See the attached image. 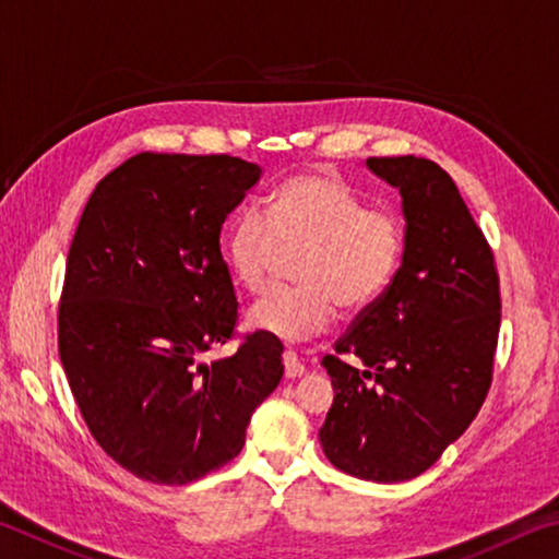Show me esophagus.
I'll list each match as a JSON object with an SVG mask.
<instances>
[{"mask_svg":"<svg viewBox=\"0 0 559 559\" xmlns=\"http://www.w3.org/2000/svg\"><path fill=\"white\" fill-rule=\"evenodd\" d=\"M283 367H286L288 380H298V377L306 374V365L300 362L298 355L293 353V349H286V353H283Z\"/></svg>","mask_w":559,"mask_h":559,"instance_id":"34e87169","label":"esophagus"}]
</instances>
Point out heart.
Here are the masks:
<instances>
[{
  "mask_svg": "<svg viewBox=\"0 0 559 559\" xmlns=\"http://www.w3.org/2000/svg\"><path fill=\"white\" fill-rule=\"evenodd\" d=\"M298 251V286L271 293L249 313L251 328L288 343L323 335L337 306L359 313L382 296L400 269L402 226L340 175L310 169L273 189L266 216L236 214L224 239L226 263L249 293L266 290L283 253Z\"/></svg>",
  "mask_w": 559,
  "mask_h": 559,
  "instance_id": "b5f03b06",
  "label": "heart"
}]
</instances>
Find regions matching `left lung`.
Returning <instances> with one entry per match:
<instances>
[{"label":"left lung","instance_id":"obj_1","mask_svg":"<svg viewBox=\"0 0 559 559\" xmlns=\"http://www.w3.org/2000/svg\"><path fill=\"white\" fill-rule=\"evenodd\" d=\"M400 189L404 257L394 278L323 357L335 400L320 443L349 476L400 484L439 461L484 406L500 330V281L484 231L447 169L370 157Z\"/></svg>","mask_w":559,"mask_h":559}]
</instances>
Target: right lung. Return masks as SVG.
<instances>
[{"mask_svg":"<svg viewBox=\"0 0 559 559\" xmlns=\"http://www.w3.org/2000/svg\"><path fill=\"white\" fill-rule=\"evenodd\" d=\"M231 155L140 153L93 189L59 302V355L91 437L132 476L185 486L239 456L276 390L283 345L236 335L222 224L259 182Z\"/></svg>","mask_w":559,"mask_h":559,"instance_id":"right-lung-1","label":"right lung"}]
</instances>
